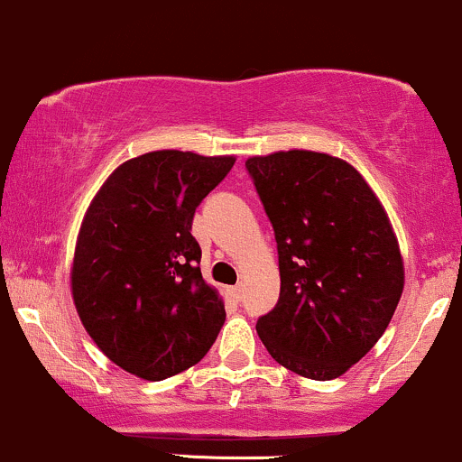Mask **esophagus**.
Instances as JSON below:
<instances>
[{"label": "esophagus", "instance_id": "1", "mask_svg": "<svg viewBox=\"0 0 462 462\" xmlns=\"http://www.w3.org/2000/svg\"><path fill=\"white\" fill-rule=\"evenodd\" d=\"M227 293H230V296H232V300H236V302H239L241 298H243V287H241V285H236V287H230V289H227Z\"/></svg>", "mask_w": 462, "mask_h": 462}]
</instances>
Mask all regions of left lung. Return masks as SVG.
Returning <instances> with one entry per match:
<instances>
[{
	"instance_id": "8db88e82",
	"label": "left lung",
	"mask_w": 462,
	"mask_h": 462,
	"mask_svg": "<svg viewBox=\"0 0 462 462\" xmlns=\"http://www.w3.org/2000/svg\"><path fill=\"white\" fill-rule=\"evenodd\" d=\"M273 227L281 296L256 333L281 366L336 379L386 331L403 263L382 204L344 160L281 151L245 162Z\"/></svg>"
}]
</instances>
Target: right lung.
I'll return each instance as SVG.
<instances>
[{
    "label": "right lung",
    "mask_w": 462,
    "mask_h": 462,
    "mask_svg": "<svg viewBox=\"0 0 462 462\" xmlns=\"http://www.w3.org/2000/svg\"><path fill=\"white\" fill-rule=\"evenodd\" d=\"M235 157L153 151L111 173L91 201L72 267L80 322L114 364L149 382L204 359L226 309L201 276L190 235Z\"/></svg>",
    "instance_id": "obj_1"
}]
</instances>
